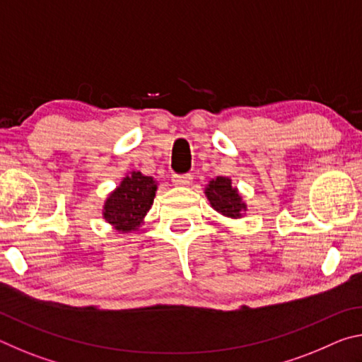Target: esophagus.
I'll use <instances>...</instances> for the list:
<instances>
[{
  "label": "esophagus",
  "instance_id": "obj_1",
  "mask_svg": "<svg viewBox=\"0 0 362 362\" xmlns=\"http://www.w3.org/2000/svg\"><path fill=\"white\" fill-rule=\"evenodd\" d=\"M192 180H193V175L192 174H174L173 175L174 185H180V187L189 185V183H192Z\"/></svg>",
  "mask_w": 362,
  "mask_h": 362
}]
</instances>
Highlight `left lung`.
Masks as SVG:
<instances>
[{"mask_svg": "<svg viewBox=\"0 0 362 362\" xmlns=\"http://www.w3.org/2000/svg\"><path fill=\"white\" fill-rule=\"evenodd\" d=\"M206 194L214 209L226 217H241V214L246 211V204L243 203L236 189L231 188V180L226 177H217L216 180H212Z\"/></svg>", "mask_w": 362, "mask_h": 362, "instance_id": "left-lung-1", "label": "left lung"}]
</instances>
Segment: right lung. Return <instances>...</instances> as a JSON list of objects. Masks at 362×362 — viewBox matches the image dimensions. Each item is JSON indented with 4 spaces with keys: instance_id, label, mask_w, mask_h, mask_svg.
<instances>
[{
    "instance_id": "1",
    "label": "right lung",
    "mask_w": 362,
    "mask_h": 362,
    "mask_svg": "<svg viewBox=\"0 0 362 362\" xmlns=\"http://www.w3.org/2000/svg\"><path fill=\"white\" fill-rule=\"evenodd\" d=\"M156 183L151 177L132 173L108 196L103 217L119 231L136 230L155 199Z\"/></svg>"
}]
</instances>
